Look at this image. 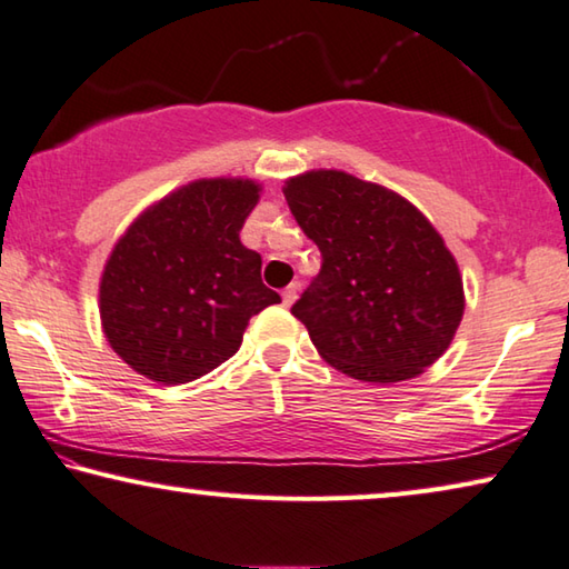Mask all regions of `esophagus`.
<instances>
[{
	"instance_id": "obj_1",
	"label": "esophagus",
	"mask_w": 569,
	"mask_h": 569,
	"mask_svg": "<svg viewBox=\"0 0 569 569\" xmlns=\"http://www.w3.org/2000/svg\"><path fill=\"white\" fill-rule=\"evenodd\" d=\"M297 292H300V284H297V282L287 284L284 290H282V305H284V307H290V305L297 300Z\"/></svg>"
}]
</instances>
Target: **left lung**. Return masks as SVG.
Instances as JSON below:
<instances>
[{
  "mask_svg": "<svg viewBox=\"0 0 569 569\" xmlns=\"http://www.w3.org/2000/svg\"><path fill=\"white\" fill-rule=\"evenodd\" d=\"M284 199L322 254L292 315L320 356L366 383L416 378L463 315L459 267L411 201L346 171H307Z\"/></svg>",
  "mask_w": 569,
  "mask_h": 569,
  "instance_id": "1",
  "label": "left lung"
}]
</instances>
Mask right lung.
<instances>
[{
  "mask_svg": "<svg viewBox=\"0 0 569 569\" xmlns=\"http://www.w3.org/2000/svg\"><path fill=\"white\" fill-rule=\"evenodd\" d=\"M259 183L201 179L153 203L110 251L100 279L102 332L156 383L207 376L241 346L249 320L279 295L262 257L239 241Z\"/></svg>",
  "mask_w": 569,
  "mask_h": 569,
  "instance_id": "1",
  "label": "right lung"
}]
</instances>
